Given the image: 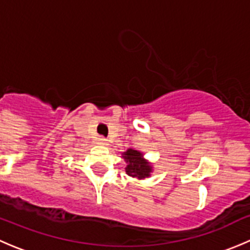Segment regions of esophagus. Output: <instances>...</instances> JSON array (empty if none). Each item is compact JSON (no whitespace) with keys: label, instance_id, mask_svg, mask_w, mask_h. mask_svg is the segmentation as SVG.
<instances>
[{"label":"esophagus","instance_id":"34e87169","mask_svg":"<svg viewBox=\"0 0 250 250\" xmlns=\"http://www.w3.org/2000/svg\"><path fill=\"white\" fill-rule=\"evenodd\" d=\"M98 144L99 145H107V139H105L104 137H99L98 138Z\"/></svg>","mask_w":250,"mask_h":250}]
</instances>
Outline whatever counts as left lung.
<instances>
[{
  "label": "left lung",
  "instance_id": "1",
  "mask_svg": "<svg viewBox=\"0 0 250 250\" xmlns=\"http://www.w3.org/2000/svg\"><path fill=\"white\" fill-rule=\"evenodd\" d=\"M125 161L127 162L125 172L129 176L138 179H145L150 176V173L152 172V167L150 163L143 157V153L133 148H128L122 156Z\"/></svg>",
  "mask_w": 250,
  "mask_h": 250
}]
</instances>
